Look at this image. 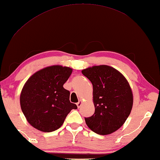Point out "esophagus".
<instances>
[{"mask_svg":"<svg viewBox=\"0 0 160 160\" xmlns=\"http://www.w3.org/2000/svg\"><path fill=\"white\" fill-rule=\"evenodd\" d=\"M81 103H82V102H81V101H79V102L77 103V106L78 108H80L81 106Z\"/></svg>","mask_w":160,"mask_h":160,"instance_id":"esophagus-1","label":"esophagus"}]
</instances>
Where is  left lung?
<instances>
[{
  "instance_id": "1",
  "label": "left lung",
  "mask_w": 160,
  "mask_h": 160,
  "mask_svg": "<svg viewBox=\"0 0 160 160\" xmlns=\"http://www.w3.org/2000/svg\"><path fill=\"white\" fill-rule=\"evenodd\" d=\"M93 86L94 113L85 117L87 126L99 135L116 131L128 118L132 107V93L126 78L108 66L82 70Z\"/></svg>"
}]
</instances>
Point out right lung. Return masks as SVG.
Wrapping results in <instances>:
<instances>
[{
  "mask_svg": "<svg viewBox=\"0 0 160 160\" xmlns=\"http://www.w3.org/2000/svg\"><path fill=\"white\" fill-rule=\"evenodd\" d=\"M70 68L53 66L34 74L25 83L20 97L21 107L28 122L43 132H52L63 124L75 103L63 84L70 77Z\"/></svg>",
  "mask_w": 160,
  "mask_h": 160,
  "instance_id": "add662e5",
  "label": "right lung"
}]
</instances>
